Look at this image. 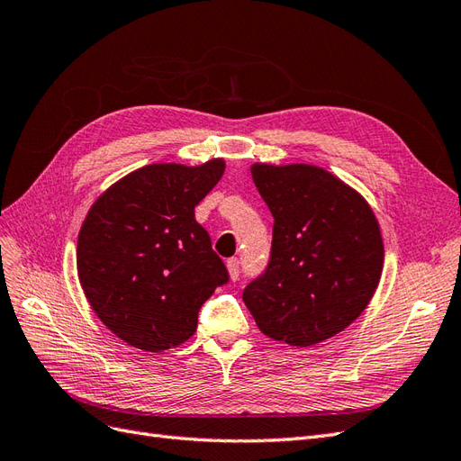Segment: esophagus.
I'll list each match as a JSON object with an SVG mask.
<instances>
[{"label": "esophagus", "mask_w": 461, "mask_h": 461, "mask_svg": "<svg viewBox=\"0 0 461 461\" xmlns=\"http://www.w3.org/2000/svg\"><path fill=\"white\" fill-rule=\"evenodd\" d=\"M227 271H229V276L232 278V281H236V278H239V275H240V261L236 258L227 259Z\"/></svg>", "instance_id": "obj_1"}]
</instances>
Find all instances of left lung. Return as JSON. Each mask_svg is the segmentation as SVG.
I'll return each mask as SVG.
<instances>
[{
	"label": "left lung",
	"mask_w": 461,
	"mask_h": 461,
	"mask_svg": "<svg viewBox=\"0 0 461 461\" xmlns=\"http://www.w3.org/2000/svg\"><path fill=\"white\" fill-rule=\"evenodd\" d=\"M252 178L275 225L267 269L242 300L265 337L298 348L323 342L352 325L379 286V221L359 192L321 167L254 163Z\"/></svg>",
	"instance_id": "left-lung-1"
}]
</instances>
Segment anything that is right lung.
<instances>
[{
	"label": "right lung",
	"instance_id": "right-lung-1",
	"mask_svg": "<svg viewBox=\"0 0 461 461\" xmlns=\"http://www.w3.org/2000/svg\"><path fill=\"white\" fill-rule=\"evenodd\" d=\"M225 173V159L153 163L111 185L82 222L78 281L94 313L144 352L186 342L202 303L229 283L196 207Z\"/></svg>",
	"mask_w": 461,
	"mask_h": 461
}]
</instances>
